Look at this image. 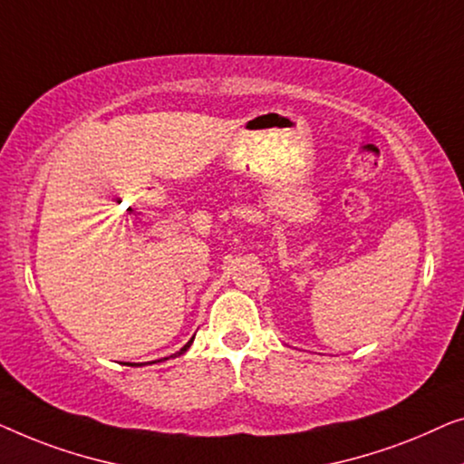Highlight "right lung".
Segmentation results:
<instances>
[{"label": "right lung", "mask_w": 464, "mask_h": 464, "mask_svg": "<svg viewBox=\"0 0 464 464\" xmlns=\"http://www.w3.org/2000/svg\"><path fill=\"white\" fill-rule=\"evenodd\" d=\"M191 343H193V338H191V341H188L187 344H185V347H182L180 351H179V353H174V355H169V357H176V355H182V353H185V351L188 349V347H191ZM164 360H168V357H164ZM160 362V360H158Z\"/></svg>", "instance_id": "1"}]
</instances>
